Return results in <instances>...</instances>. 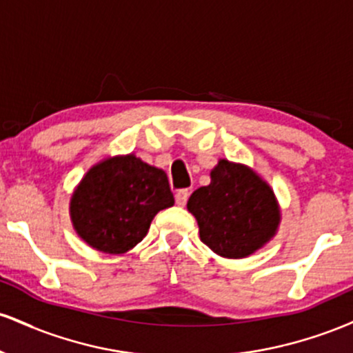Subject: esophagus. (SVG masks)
I'll use <instances>...</instances> for the list:
<instances>
[{
    "mask_svg": "<svg viewBox=\"0 0 353 353\" xmlns=\"http://www.w3.org/2000/svg\"><path fill=\"white\" fill-rule=\"evenodd\" d=\"M189 190L188 189H181L176 192V204L181 205V208H184L185 204H188V199H189Z\"/></svg>",
    "mask_w": 353,
    "mask_h": 353,
    "instance_id": "esophagus-1",
    "label": "esophagus"
}]
</instances>
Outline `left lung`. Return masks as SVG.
Segmentation results:
<instances>
[{
    "mask_svg": "<svg viewBox=\"0 0 353 353\" xmlns=\"http://www.w3.org/2000/svg\"><path fill=\"white\" fill-rule=\"evenodd\" d=\"M188 209L197 219L201 241L230 259L255 252L281 221L272 189L249 168L225 159L212 169L209 185L194 190Z\"/></svg>",
    "mask_w": 353,
    "mask_h": 353,
    "instance_id": "1",
    "label": "left lung"
}]
</instances>
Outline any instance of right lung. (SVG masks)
<instances>
[{"instance_id":"obj_1","label":"right lung","mask_w":353,"mask_h":353,"mask_svg":"<svg viewBox=\"0 0 353 353\" xmlns=\"http://www.w3.org/2000/svg\"><path fill=\"white\" fill-rule=\"evenodd\" d=\"M171 205L174 196L163 169L129 154L89 169L71 197V219L91 247L124 254L145 237L154 216Z\"/></svg>"}]
</instances>
